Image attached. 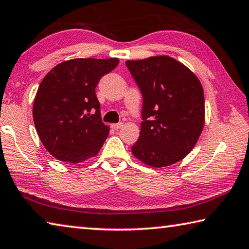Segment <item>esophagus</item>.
I'll list each match as a JSON object with an SVG mask.
<instances>
[{"instance_id":"obj_1","label":"esophagus","mask_w":249,"mask_h":249,"mask_svg":"<svg viewBox=\"0 0 249 249\" xmlns=\"http://www.w3.org/2000/svg\"><path fill=\"white\" fill-rule=\"evenodd\" d=\"M122 126H123V123H121V122H120V123L112 124V125H110V127H112L113 129H120V128L122 127Z\"/></svg>"}]
</instances>
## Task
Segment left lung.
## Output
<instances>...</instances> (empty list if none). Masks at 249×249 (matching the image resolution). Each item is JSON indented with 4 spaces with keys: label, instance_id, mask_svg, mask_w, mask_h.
I'll list each match as a JSON object with an SVG mask.
<instances>
[{
    "label": "left lung",
    "instance_id": "1",
    "mask_svg": "<svg viewBox=\"0 0 249 249\" xmlns=\"http://www.w3.org/2000/svg\"><path fill=\"white\" fill-rule=\"evenodd\" d=\"M143 97L139 140L133 155L152 167L183 160L204 127L203 88L195 74L168 56L127 61Z\"/></svg>",
    "mask_w": 249,
    "mask_h": 249
}]
</instances>
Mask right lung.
Segmentation results:
<instances>
[{
	"label": "right lung",
	"mask_w": 249,
	"mask_h": 249,
	"mask_svg": "<svg viewBox=\"0 0 249 249\" xmlns=\"http://www.w3.org/2000/svg\"><path fill=\"white\" fill-rule=\"evenodd\" d=\"M118 58H75L46 74L38 86L33 120L38 137L55 159L76 164L97 155L109 128L102 122L95 89Z\"/></svg>",
	"instance_id": "add662e5"
}]
</instances>
